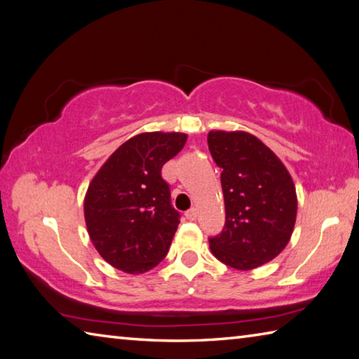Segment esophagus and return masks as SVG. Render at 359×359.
<instances>
[{
    "label": "esophagus",
    "mask_w": 359,
    "mask_h": 359,
    "mask_svg": "<svg viewBox=\"0 0 359 359\" xmlns=\"http://www.w3.org/2000/svg\"><path fill=\"white\" fill-rule=\"evenodd\" d=\"M184 216H186L187 221H196V219H197V210L192 208V210H189V211H186Z\"/></svg>",
    "instance_id": "esophagus-1"
}]
</instances>
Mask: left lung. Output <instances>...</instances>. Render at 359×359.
<instances>
[{
  "instance_id": "left-lung-1",
  "label": "left lung",
  "mask_w": 359,
  "mask_h": 359,
  "mask_svg": "<svg viewBox=\"0 0 359 359\" xmlns=\"http://www.w3.org/2000/svg\"><path fill=\"white\" fill-rule=\"evenodd\" d=\"M208 147L217 167L225 203L221 235L210 238L219 262L249 271L276 259L290 241L298 198L284 163L255 135L211 130Z\"/></svg>"
}]
</instances>
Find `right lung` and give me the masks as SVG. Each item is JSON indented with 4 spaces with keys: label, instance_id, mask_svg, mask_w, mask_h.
Wrapping results in <instances>:
<instances>
[{
    "label": "right lung",
    "instance_id": "obj_1",
    "mask_svg": "<svg viewBox=\"0 0 359 359\" xmlns=\"http://www.w3.org/2000/svg\"><path fill=\"white\" fill-rule=\"evenodd\" d=\"M183 132H143L124 142L88 186L83 211L94 248L113 268L142 274L167 255L180 212L161 170L183 149Z\"/></svg>",
    "mask_w": 359,
    "mask_h": 359
}]
</instances>
